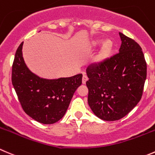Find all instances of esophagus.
<instances>
[{
  "label": "esophagus",
  "instance_id": "1",
  "mask_svg": "<svg viewBox=\"0 0 155 155\" xmlns=\"http://www.w3.org/2000/svg\"><path fill=\"white\" fill-rule=\"evenodd\" d=\"M88 81V77H87L86 75L85 74V73H83V76H82V84L83 85H85V83H86V82Z\"/></svg>",
  "mask_w": 155,
  "mask_h": 155
}]
</instances>
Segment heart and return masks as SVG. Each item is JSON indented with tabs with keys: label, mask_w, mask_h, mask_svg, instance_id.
Returning <instances> with one entry per match:
<instances>
[{
	"label": "heart",
	"mask_w": 155,
	"mask_h": 155,
	"mask_svg": "<svg viewBox=\"0 0 155 155\" xmlns=\"http://www.w3.org/2000/svg\"><path fill=\"white\" fill-rule=\"evenodd\" d=\"M101 44V45L100 48L93 58L92 63L94 66H101L104 64L110 58L114 48V43L110 38L105 39L103 42L102 39L100 38H93L88 42L87 45V50L88 51H93Z\"/></svg>",
	"instance_id": "heart-1"
}]
</instances>
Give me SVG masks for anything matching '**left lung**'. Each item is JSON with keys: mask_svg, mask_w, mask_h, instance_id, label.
<instances>
[{"mask_svg": "<svg viewBox=\"0 0 155 155\" xmlns=\"http://www.w3.org/2000/svg\"><path fill=\"white\" fill-rule=\"evenodd\" d=\"M119 54L101 66L86 69L88 103L94 115L105 121L124 117L140 101L147 65L138 43L119 32Z\"/></svg>", "mask_w": 155, "mask_h": 155, "instance_id": "8db88e82", "label": "left lung"}]
</instances>
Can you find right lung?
<instances>
[{
	"label": "right lung",
	"instance_id": "add662e5",
	"mask_svg": "<svg viewBox=\"0 0 155 155\" xmlns=\"http://www.w3.org/2000/svg\"><path fill=\"white\" fill-rule=\"evenodd\" d=\"M22 45L17 48L12 67V83L25 114L43 124L58 122L66 114L82 74L48 79L41 78L27 67Z\"/></svg>",
	"mask_w": 155,
	"mask_h": 155
}]
</instances>
